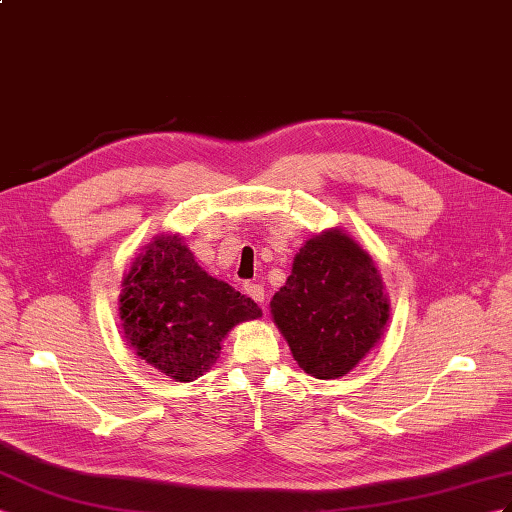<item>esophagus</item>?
<instances>
[{
	"label": "esophagus",
	"mask_w": 512,
	"mask_h": 512,
	"mask_svg": "<svg viewBox=\"0 0 512 512\" xmlns=\"http://www.w3.org/2000/svg\"><path fill=\"white\" fill-rule=\"evenodd\" d=\"M244 290H246V294L251 296L253 300H257V303L264 307V300H266V294H264V287H261L259 283H246L244 285Z\"/></svg>",
	"instance_id": "obj_1"
}]
</instances>
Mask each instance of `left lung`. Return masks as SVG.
I'll list each match as a JSON object with an SVG mask.
<instances>
[{
  "label": "left lung",
  "instance_id": "8db88e82",
  "mask_svg": "<svg viewBox=\"0 0 512 512\" xmlns=\"http://www.w3.org/2000/svg\"><path fill=\"white\" fill-rule=\"evenodd\" d=\"M270 313L300 368L329 381L357 368L376 346L389 300L370 253L348 233L329 229L296 253Z\"/></svg>",
  "mask_w": 512,
  "mask_h": 512
}]
</instances>
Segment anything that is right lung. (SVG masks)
Wrapping results in <instances>:
<instances>
[{
    "instance_id": "add662e5",
    "label": "right lung",
    "mask_w": 512,
    "mask_h": 512,
    "mask_svg": "<svg viewBox=\"0 0 512 512\" xmlns=\"http://www.w3.org/2000/svg\"><path fill=\"white\" fill-rule=\"evenodd\" d=\"M127 344L177 383L203 376L235 324L257 320L255 300L196 264L179 235H157L123 277L119 298Z\"/></svg>"
}]
</instances>
